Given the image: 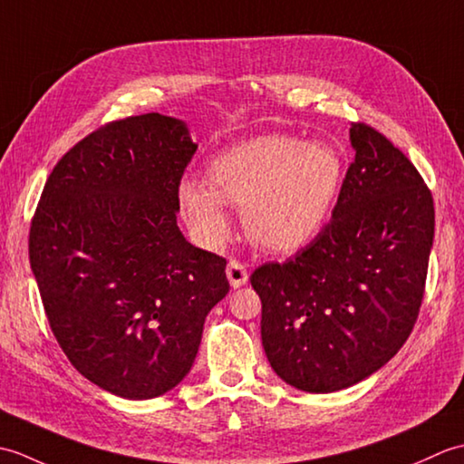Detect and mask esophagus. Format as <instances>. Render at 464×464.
Segmentation results:
<instances>
[{"instance_id":"34e87169","label":"esophagus","mask_w":464,"mask_h":464,"mask_svg":"<svg viewBox=\"0 0 464 464\" xmlns=\"http://www.w3.org/2000/svg\"><path fill=\"white\" fill-rule=\"evenodd\" d=\"M227 279H229L231 287L237 289L241 287V285H245L249 281V273H247V267L241 261H229V265H227Z\"/></svg>"}]
</instances>
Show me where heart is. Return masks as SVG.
<instances>
[{"label":"heart","instance_id":"obj_1","mask_svg":"<svg viewBox=\"0 0 464 464\" xmlns=\"http://www.w3.org/2000/svg\"><path fill=\"white\" fill-rule=\"evenodd\" d=\"M344 167L327 143L261 135L217 155L199 181L179 185L187 225L207 247L229 235L225 205L243 211L249 239L269 251H297L317 237L337 201Z\"/></svg>","mask_w":464,"mask_h":464}]
</instances>
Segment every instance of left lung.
<instances>
[{
    "mask_svg": "<svg viewBox=\"0 0 464 464\" xmlns=\"http://www.w3.org/2000/svg\"><path fill=\"white\" fill-rule=\"evenodd\" d=\"M354 161L331 221L285 263L251 275L273 371L333 392L389 362L415 327L435 237V205L417 167L367 123H351Z\"/></svg>",
    "mask_w": 464,
    "mask_h": 464,
    "instance_id": "8db88e82",
    "label": "left lung"
}]
</instances>
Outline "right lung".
Masks as SVG:
<instances>
[{
	"label": "right lung",
	"mask_w": 464,
	"mask_h": 464,
	"mask_svg": "<svg viewBox=\"0 0 464 464\" xmlns=\"http://www.w3.org/2000/svg\"><path fill=\"white\" fill-rule=\"evenodd\" d=\"M195 151L175 117L105 123L59 160L32 219L29 263L49 327L69 362L117 397L177 387L207 313L229 293L227 261L177 227Z\"/></svg>",
	"instance_id": "obj_1"
}]
</instances>
